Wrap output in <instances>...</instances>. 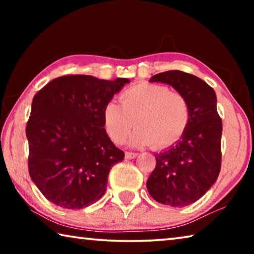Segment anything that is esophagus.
<instances>
[{"instance_id": "obj_1", "label": "esophagus", "mask_w": 254, "mask_h": 254, "mask_svg": "<svg viewBox=\"0 0 254 254\" xmlns=\"http://www.w3.org/2000/svg\"><path fill=\"white\" fill-rule=\"evenodd\" d=\"M136 157H137V153H135V152H128V151L126 152V158L127 159H134Z\"/></svg>"}]
</instances>
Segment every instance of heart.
Here are the masks:
<instances>
[{
    "instance_id": "b5f03b06",
    "label": "heart",
    "mask_w": 254,
    "mask_h": 254,
    "mask_svg": "<svg viewBox=\"0 0 254 254\" xmlns=\"http://www.w3.org/2000/svg\"><path fill=\"white\" fill-rule=\"evenodd\" d=\"M121 104L110 101L102 112L103 126L110 139L122 144L132 132L128 144L144 148L166 149L182 137L189 122L188 103L183 95L170 92L166 86L139 83L127 88Z\"/></svg>"
}]
</instances>
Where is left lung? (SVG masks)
I'll list each match as a JSON object with an SVG mask.
<instances>
[{"label":"left lung","mask_w":254,"mask_h":254,"mask_svg":"<svg viewBox=\"0 0 254 254\" xmlns=\"http://www.w3.org/2000/svg\"><path fill=\"white\" fill-rule=\"evenodd\" d=\"M149 81L170 85L188 103L187 128L177 142L154 154L157 165L147 182L154 200L183 207L203 197L220 174L222 120L216 94L203 79L180 70L160 72Z\"/></svg>","instance_id":"8db88e82"}]
</instances>
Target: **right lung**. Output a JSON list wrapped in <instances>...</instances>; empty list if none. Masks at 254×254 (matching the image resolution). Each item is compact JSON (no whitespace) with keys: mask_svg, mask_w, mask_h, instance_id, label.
Here are the masks:
<instances>
[{"mask_svg":"<svg viewBox=\"0 0 254 254\" xmlns=\"http://www.w3.org/2000/svg\"><path fill=\"white\" fill-rule=\"evenodd\" d=\"M128 83L63 76L34 95L25 127L29 174L53 204L81 209L104 195L110 170L124 152L107 135L102 112Z\"/></svg>","mask_w":254,"mask_h":254,"instance_id":"obj_1","label":"right lung"}]
</instances>
